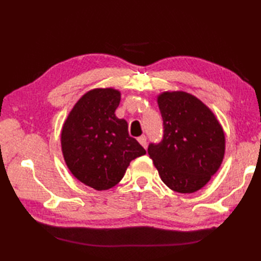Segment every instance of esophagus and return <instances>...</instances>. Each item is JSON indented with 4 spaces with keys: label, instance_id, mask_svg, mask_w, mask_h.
Instances as JSON below:
<instances>
[{
    "label": "esophagus",
    "instance_id": "esophagus-1",
    "mask_svg": "<svg viewBox=\"0 0 261 261\" xmlns=\"http://www.w3.org/2000/svg\"><path fill=\"white\" fill-rule=\"evenodd\" d=\"M138 141H139V143L143 148L147 147V138H146V136H141V137L138 138Z\"/></svg>",
    "mask_w": 261,
    "mask_h": 261
}]
</instances>
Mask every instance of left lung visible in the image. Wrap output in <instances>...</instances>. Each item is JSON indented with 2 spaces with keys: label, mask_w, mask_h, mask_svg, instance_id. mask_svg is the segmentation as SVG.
<instances>
[{
  "label": "left lung",
  "mask_w": 261,
  "mask_h": 261,
  "mask_svg": "<svg viewBox=\"0 0 261 261\" xmlns=\"http://www.w3.org/2000/svg\"><path fill=\"white\" fill-rule=\"evenodd\" d=\"M164 136L150 143L160 178L170 190L194 193L207 184L223 162L225 137L214 113L190 93L164 92L158 95Z\"/></svg>",
  "instance_id": "obj_1"
}]
</instances>
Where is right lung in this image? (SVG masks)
<instances>
[{
  "instance_id": "obj_1",
  "label": "right lung",
  "mask_w": 261,
  "mask_h": 261,
  "mask_svg": "<svg viewBox=\"0 0 261 261\" xmlns=\"http://www.w3.org/2000/svg\"><path fill=\"white\" fill-rule=\"evenodd\" d=\"M121 93L94 88L71 109L62 130V151L70 173L96 191L115 186L131 160L146 154L129 136L124 119L115 116Z\"/></svg>"
}]
</instances>
